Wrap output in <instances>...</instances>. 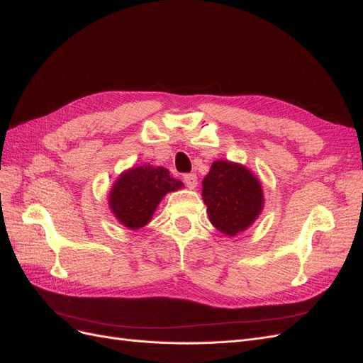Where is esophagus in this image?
<instances>
[{
	"mask_svg": "<svg viewBox=\"0 0 363 363\" xmlns=\"http://www.w3.org/2000/svg\"><path fill=\"white\" fill-rule=\"evenodd\" d=\"M183 182L188 186L189 189H195L196 184H199V179H196L195 174H184L183 175Z\"/></svg>",
	"mask_w": 363,
	"mask_h": 363,
	"instance_id": "1",
	"label": "esophagus"
}]
</instances>
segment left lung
<instances>
[{
    "instance_id": "obj_1",
    "label": "left lung",
    "mask_w": 363,
    "mask_h": 363,
    "mask_svg": "<svg viewBox=\"0 0 363 363\" xmlns=\"http://www.w3.org/2000/svg\"><path fill=\"white\" fill-rule=\"evenodd\" d=\"M203 200L211 223L227 236L247 230L263 208V192L256 175L227 160L212 163L203 180Z\"/></svg>"
}]
</instances>
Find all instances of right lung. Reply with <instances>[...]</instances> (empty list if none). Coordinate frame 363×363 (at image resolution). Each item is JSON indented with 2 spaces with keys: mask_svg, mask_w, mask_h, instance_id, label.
I'll return each mask as SVG.
<instances>
[{
  "mask_svg": "<svg viewBox=\"0 0 363 363\" xmlns=\"http://www.w3.org/2000/svg\"><path fill=\"white\" fill-rule=\"evenodd\" d=\"M180 188L183 183L168 169L140 164L119 175L108 194V206L121 224L138 230L150 223L164 195Z\"/></svg>",
  "mask_w": 363,
  "mask_h": 363,
  "instance_id": "right-lung-1",
  "label": "right lung"
}]
</instances>
